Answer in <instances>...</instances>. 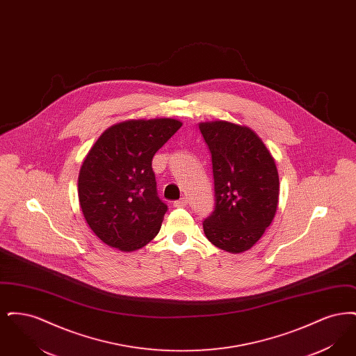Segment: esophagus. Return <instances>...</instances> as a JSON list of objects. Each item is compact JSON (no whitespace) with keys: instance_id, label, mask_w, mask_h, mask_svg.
Masks as SVG:
<instances>
[{"instance_id":"esophagus-1","label":"esophagus","mask_w":356,"mask_h":356,"mask_svg":"<svg viewBox=\"0 0 356 356\" xmlns=\"http://www.w3.org/2000/svg\"><path fill=\"white\" fill-rule=\"evenodd\" d=\"M186 203H188V202H186V197H183V199H180V200H176V202L173 203V205L177 207V208H181V207H186Z\"/></svg>"}]
</instances>
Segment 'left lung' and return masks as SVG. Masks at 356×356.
<instances>
[{"label": "left lung", "mask_w": 356, "mask_h": 356, "mask_svg": "<svg viewBox=\"0 0 356 356\" xmlns=\"http://www.w3.org/2000/svg\"><path fill=\"white\" fill-rule=\"evenodd\" d=\"M212 159L215 208L203 221L207 238L231 254L250 250L277 208L279 175L261 138L228 121L199 125Z\"/></svg>", "instance_id": "left-lung-1"}]
</instances>
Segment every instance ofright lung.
Masks as SVG:
<instances>
[{"instance_id":"1","label":"right lung","mask_w":356,"mask_h":356,"mask_svg":"<svg viewBox=\"0 0 356 356\" xmlns=\"http://www.w3.org/2000/svg\"><path fill=\"white\" fill-rule=\"evenodd\" d=\"M183 124L175 119L128 120L108 128L86 154L79 200L96 236L124 252L147 245L160 231V200L152 159Z\"/></svg>"}]
</instances>
